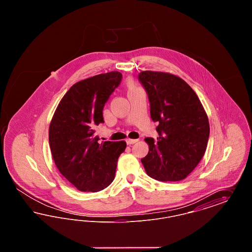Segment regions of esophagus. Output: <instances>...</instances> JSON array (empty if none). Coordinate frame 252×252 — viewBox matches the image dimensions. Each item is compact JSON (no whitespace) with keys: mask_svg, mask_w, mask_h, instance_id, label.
Segmentation results:
<instances>
[{"mask_svg":"<svg viewBox=\"0 0 252 252\" xmlns=\"http://www.w3.org/2000/svg\"><path fill=\"white\" fill-rule=\"evenodd\" d=\"M139 140H132V139H126V144H128V145H130V144H136L137 142H138Z\"/></svg>","mask_w":252,"mask_h":252,"instance_id":"esophagus-1","label":"esophagus"}]
</instances>
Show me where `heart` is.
I'll return each mask as SVG.
<instances>
[{
	"label": "heart",
	"instance_id": "heart-1",
	"mask_svg": "<svg viewBox=\"0 0 252 252\" xmlns=\"http://www.w3.org/2000/svg\"><path fill=\"white\" fill-rule=\"evenodd\" d=\"M126 91H127V94H130V93H133V92L139 90V89L136 87V85L134 84V82L131 81V80H127V81L126 82Z\"/></svg>",
	"mask_w": 252,
	"mask_h": 252
}]
</instances>
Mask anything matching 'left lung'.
Segmentation results:
<instances>
[{
  "mask_svg": "<svg viewBox=\"0 0 252 252\" xmlns=\"http://www.w3.org/2000/svg\"><path fill=\"white\" fill-rule=\"evenodd\" d=\"M148 95L157 140L146 138L149 152L141 161L159 181L184 180L201 160L210 136L209 120L192 88L179 76L144 71L138 75Z\"/></svg>",
  "mask_w": 252,
  "mask_h": 252,
  "instance_id": "8db88e82",
  "label": "left lung"
}]
</instances>
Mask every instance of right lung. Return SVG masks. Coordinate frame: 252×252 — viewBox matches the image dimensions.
Here are the masks:
<instances>
[{"label":"right lung","instance_id":"right-lung-1","mask_svg":"<svg viewBox=\"0 0 252 252\" xmlns=\"http://www.w3.org/2000/svg\"><path fill=\"white\" fill-rule=\"evenodd\" d=\"M122 73H101L72 85L63 96L49 127L54 161L66 180L82 192H99L113 181L125 141L98 143L96 126L120 85Z\"/></svg>","mask_w":252,"mask_h":252}]
</instances>
